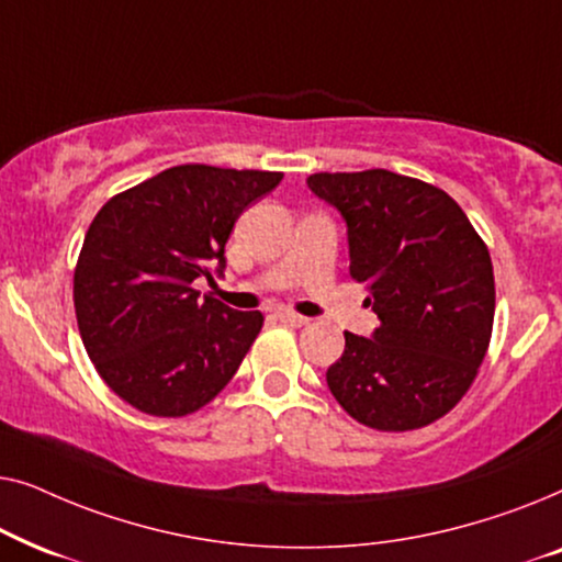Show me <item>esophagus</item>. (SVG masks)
<instances>
[{"label":"esophagus","mask_w":562,"mask_h":562,"mask_svg":"<svg viewBox=\"0 0 562 562\" xmlns=\"http://www.w3.org/2000/svg\"><path fill=\"white\" fill-rule=\"evenodd\" d=\"M279 319L283 322V325H289V327L310 325V317H302V314H296V312H291V310H281L279 312Z\"/></svg>","instance_id":"obj_1"}]
</instances>
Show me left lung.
<instances>
[{"instance_id": "1", "label": "left lung", "mask_w": 562, "mask_h": 562, "mask_svg": "<svg viewBox=\"0 0 562 562\" xmlns=\"http://www.w3.org/2000/svg\"><path fill=\"white\" fill-rule=\"evenodd\" d=\"M306 183L348 222L350 276L381 322L373 337L345 333L329 391L379 432L432 425L486 358L496 310L486 243L456 199L412 176L371 168L312 173Z\"/></svg>"}]
</instances>
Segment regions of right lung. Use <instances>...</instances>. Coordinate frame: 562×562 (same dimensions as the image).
Instances as JSON below:
<instances>
[{"label": "right lung", "mask_w": 562, "mask_h": 562, "mask_svg": "<svg viewBox=\"0 0 562 562\" xmlns=\"http://www.w3.org/2000/svg\"><path fill=\"white\" fill-rule=\"evenodd\" d=\"M279 171L173 166L120 191L91 220L74 268V306L91 363L122 402L187 417L237 373L263 327L194 281L225 268V245Z\"/></svg>", "instance_id": "add662e5"}]
</instances>
